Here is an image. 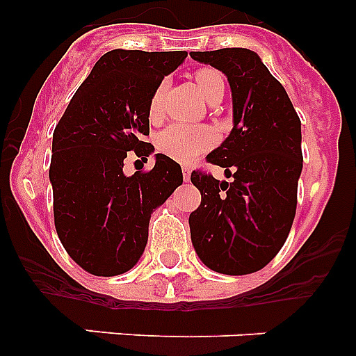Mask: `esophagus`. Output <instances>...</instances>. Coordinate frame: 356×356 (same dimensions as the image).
Here are the masks:
<instances>
[{
  "label": "esophagus",
  "instance_id": "esophagus-1",
  "mask_svg": "<svg viewBox=\"0 0 356 356\" xmlns=\"http://www.w3.org/2000/svg\"><path fill=\"white\" fill-rule=\"evenodd\" d=\"M181 172H184V180H185V181L191 180V169L185 168V165H184V168H181Z\"/></svg>",
  "mask_w": 356,
  "mask_h": 356
}]
</instances>
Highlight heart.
I'll return each instance as SVG.
<instances>
[{
  "label": "heart",
  "mask_w": 356,
  "mask_h": 356,
  "mask_svg": "<svg viewBox=\"0 0 356 356\" xmlns=\"http://www.w3.org/2000/svg\"><path fill=\"white\" fill-rule=\"evenodd\" d=\"M194 81L203 97H209L219 85H225L222 76L213 69H200L194 74ZM163 83L159 85L149 102V119H156L160 114ZM217 135L209 127H187V124H171L156 135V149L162 155L181 163H191L203 151L210 149L216 144Z\"/></svg>",
  "instance_id": "obj_1"
}]
</instances>
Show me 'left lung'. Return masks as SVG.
I'll list each match as a JSON object with an SVG mask.
<instances>
[{
  "instance_id": "8db88e82",
  "label": "left lung",
  "mask_w": 356,
  "mask_h": 356,
  "mask_svg": "<svg viewBox=\"0 0 356 356\" xmlns=\"http://www.w3.org/2000/svg\"><path fill=\"white\" fill-rule=\"evenodd\" d=\"M228 78L234 128L207 160L234 181L194 171L201 205L188 217L197 257L221 275H250L276 257L296 216L301 121L284 85L246 48L191 51Z\"/></svg>"
}]
</instances>
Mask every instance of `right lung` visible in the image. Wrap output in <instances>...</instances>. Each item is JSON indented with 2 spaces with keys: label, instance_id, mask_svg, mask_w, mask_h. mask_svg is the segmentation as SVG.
I'll list each match as a JSON object with an SVG mask.
<instances>
[{
  "label": "right lung",
  "instance_id": "1",
  "mask_svg": "<svg viewBox=\"0 0 356 356\" xmlns=\"http://www.w3.org/2000/svg\"><path fill=\"white\" fill-rule=\"evenodd\" d=\"M185 51L112 49L78 87L53 134L49 181L55 228L74 262L96 276L130 271L143 257L153 210L184 181L156 153L147 172L124 175L128 151L149 156V102ZM147 160V159H146Z\"/></svg>",
  "mask_w": 356,
  "mask_h": 356
}]
</instances>
